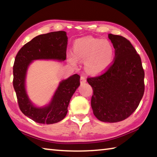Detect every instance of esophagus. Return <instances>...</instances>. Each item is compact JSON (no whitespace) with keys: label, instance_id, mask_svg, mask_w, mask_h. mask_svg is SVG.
Wrapping results in <instances>:
<instances>
[{"label":"esophagus","instance_id":"1","mask_svg":"<svg viewBox=\"0 0 157 157\" xmlns=\"http://www.w3.org/2000/svg\"><path fill=\"white\" fill-rule=\"evenodd\" d=\"M80 82H81V84L86 83V78H85V77H84V76H82L81 78H80Z\"/></svg>","mask_w":157,"mask_h":157}]
</instances>
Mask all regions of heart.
Wrapping results in <instances>:
<instances>
[{"instance_id": "b5f03b06", "label": "heart", "mask_w": 157, "mask_h": 157, "mask_svg": "<svg viewBox=\"0 0 157 157\" xmlns=\"http://www.w3.org/2000/svg\"><path fill=\"white\" fill-rule=\"evenodd\" d=\"M73 53L68 54V62L75 66L78 60L84 61V68L91 74H99L111 65L113 59L112 45L106 39L84 37L74 44Z\"/></svg>"}]
</instances>
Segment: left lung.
Here are the masks:
<instances>
[{
    "mask_svg": "<svg viewBox=\"0 0 157 157\" xmlns=\"http://www.w3.org/2000/svg\"><path fill=\"white\" fill-rule=\"evenodd\" d=\"M115 49L113 64L100 76L87 79L94 94L91 107L98 120L117 123L136 109L145 90L141 59L124 37L108 34Z\"/></svg>",
    "mask_w": 157,
    "mask_h": 157,
    "instance_id": "obj_1",
    "label": "left lung"
}]
</instances>
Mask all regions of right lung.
Here are the masks:
<instances>
[{
  "label": "right lung",
  "instance_id": "right-lung-1",
  "mask_svg": "<svg viewBox=\"0 0 157 157\" xmlns=\"http://www.w3.org/2000/svg\"><path fill=\"white\" fill-rule=\"evenodd\" d=\"M68 37L64 31L40 34L25 44L17 53L13 66V86L21 111L29 118L40 124H53L65 118L70 100L80 82V77L74 74L59 82L50 102L37 107L26 91V76L29 66L34 60L66 59Z\"/></svg>",
  "mask_w": 157,
  "mask_h": 157
}]
</instances>
